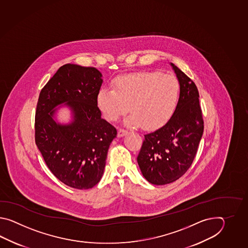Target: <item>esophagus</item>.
<instances>
[{
  "instance_id": "obj_1",
  "label": "esophagus",
  "mask_w": 248,
  "mask_h": 248,
  "mask_svg": "<svg viewBox=\"0 0 248 248\" xmlns=\"http://www.w3.org/2000/svg\"><path fill=\"white\" fill-rule=\"evenodd\" d=\"M126 134H127V130L123 129V128H120L119 131H118V137H124V136H126Z\"/></svg>"
}]
</instances>
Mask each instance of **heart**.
<instances>
[{"label":"heart","mask_w":248,"mask_h":248,"mask_svg":"<svg viewBox=\"0 0 248 248\" xmlns=\"http://www.w3.org/2000/svg\"><path fill=\"white\" fill-rule=\"evenodd\" d=\"M179 80L159 72H139L117 77L112 90L103 88L96 96V105L109 122L125 119L127 126L143 125L148 129L163 126L173 115L179 101Z\"/></svg>","instance_id":"heart-1"}]
</instances>
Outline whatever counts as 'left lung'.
Segmentation results:
<instances>
[{
	"mask_svg": "<svg viewBox=\"0 0 248 248\" xmlns=\"http://www.w3.org/2000/svg\"><path fill=\"white\" fill-rule=\"evenodd\" d=\"M179 80V101L174 114L163 126L144 135L137 163L144 178L155 185L179 179L194 160L204 131L197 86L174 63Z\"/></svg>",
	"mask_w": 248,
	"mask_h": 248,
	"instance_id": "left-lung-1",
	"label": "left lung"
}]
</instances>
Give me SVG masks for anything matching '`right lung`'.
Returning a JSON list of instances; mask_svg holds the SVG:
<instances>
[{
  "label": "right lung",
  "instance_id": "obj_1",
  "mask_svg": "<svg viewBox=\"0 0 248 248\" xmlns=\"http://www.w3.org/2000/svg\"><path fill=\"white\" fill-rule=\"evenodd\" d=\"M102 74L95 67L66 63L58 69L39 95L35 111V143L48 169L74 189L87 190L100 181L108 149L117 129L101 118L96 96ZM66 102L74 121L60 125L53 108Z\"/></svg>",
  "mask_w": 248,
  "mask_h": 248
}]
</instances>
